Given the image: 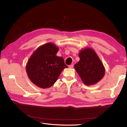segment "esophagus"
<instances>
[{
    "instance_id": "obj_1",
    "label": "esophagus",
    "mask_w": 127,
    "mask_h": 127,
    "mask_svg": "<svg viewBox=\"0 0 127 127\" xmlns=\"http://www.w3.org/2000/svg\"><path fill=\"white\" fill-rule=\"evenodd\" d=\"M73 67H74V65H73V64H72V65H69V68H73Z\"/></svg>"
}]
</instances>
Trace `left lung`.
Returning a JSON list of instances; mask_svg holds the SVG:
<instances>
[{
	"instance_id": "8db88e82",
	"label": "left lung",
	"mask_w": 127,
	"mask_h": 127,
	"mask_svg": "<svg viewBox=\"0 0 127 127\" xmlns=\"http://www.w3.org/2000/svg\"><path fill=\"white\" fill-rule=\"evenodd\" d=\"M80 61L74 68L82 82L87 86L93 85L103 78L105 69L103 64L93 48L86 47L80 50Z\"/></svg>"
}]
</instances>
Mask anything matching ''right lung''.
Segmentation results:
<instances>
[{
  "instance_id": "add662e5",
  "label": "right lung",
  "mask_w": 127,
  "mask_h": 127,
  "mask_svg": "<svg viewBox=\"0 0 127 127\" xmlns=\"http://www.w3.org/2000/svg\"><path fill=\"white\" fill-rule=\"evenodd\" d=\"M59 47L52 42L39 47L32 54L26 64L29 79L41 88L53 86L63 70L68 68L62 57L57 56Z\"/></svg>"
}]
</instances>
